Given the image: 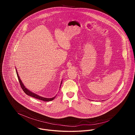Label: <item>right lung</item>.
<instances>
[{
	"mask_svg": "<svg viewBox=\"0 0 135 135\" xmlns=\"http://www.w3.org/2000/svg\"><path fill=\"white\" fill-rule=\"evenodd\" d=\"M16 74H17V78H18V81H19V83H20V84L21 85V87L22 88V89L23 90V91L26 93V94L29 95V96H31V97H32L35 98H36V99H38L39 100H43V101H44V102H50V101H51L52 100H53L55 98V96L53 98H44V97H41V96L37 95V94H35L34 93H32V92H31L30 90H29L28 89H27L25 86V85H23V83L22 82L21 80H20V77H19V76L18 75V73L17 72V70L16 69ZM62 83V82L61 83V84ZM61 87V85H60V86Z\"/></svg>",
	"mask_w": 135,
	"mask_h": 135,
	"instance_id": "obj_1",
	"label": "right lung"
}]
</instances>
